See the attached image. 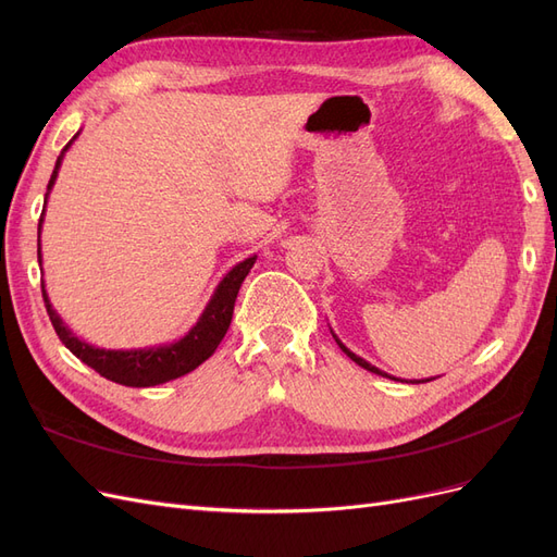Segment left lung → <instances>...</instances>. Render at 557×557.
<instances>
[{
	"instance_id": "left-lung-1",
	"label": "left lung",
	"mask_w": 557,
	"mask_h": 557,
	"mask_svg": "<svg viewBox=\"0 0 557 557\" xmlns=\"http://www.w3.org/2000/svg\"><path fill=\"white\" fill-rule=\"evenodd\" d=\"M330 332H332V330H330ZM332 336H334V342H336V344H339V348H342V350L346 352V356H348V358H350L352 362H356V364H360L362 369H367V372H372V374H379V376H385V379H395V376H391V374H385V372H381V369H379V367H374V364H369V362H367V360H362L360 356H356V352H352L350 348H346V346H344V344L339 342V336H336L334 332H332ZM395 381H397V379H395ZM428 381H432V379H423V381H416V383H428Z\"/></svg>"
}]
</instances>
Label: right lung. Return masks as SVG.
<instances>
[{
	"label": "right lung",
	"instance_id": "1",
	"mask_svg": "<svg viewBox=\"0 0 557 557\" xmlns=\"http://www.w3.org/2000/svg\"><path fill=\"white\" fill-rule=\"evenodd\" d=\"M78 137V134H76ZM74 137V139H76ZM74 139L62 148V153L55 162L53 176L48 181V193H46V205H48V195L53 190L60 164L64 160V153L70 150V146L74 144ZM46 205L39 218V239H37V256H39V264H41V223H44V213H46ZM258 256H250L244 262L234 264L230 272L223 276V281L218 283V288L213 290L209 305L201 311V315L197 318V323L188 330V334L181 336L178 342L172 344H160V346H146V348H97L88 342L78 339V336L64 325V320L58 315V311L53 309L48 299V293L44 288L41 281V293H44V305L46 311L50 315V323H53L60 342L70 348L74 356L86 362L88 367H92L97 374H102L104 379L121 383L127 387H150V385H160L166 381H174L178 376L190 374L193 369H197L201 362L209 360L218 344L223 342V336L232 323V313H234V301H237L239 288L244 278L248 276V272L256 264Z\"/></svg>",
	"mask_w": 557,
	"mask_h": 557
}]
</instances>
